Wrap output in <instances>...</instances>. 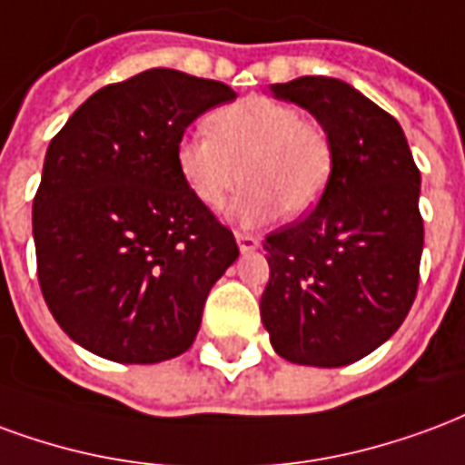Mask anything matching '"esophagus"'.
<instances>
[{"label":"esophagus","mask_w":465,"mask_h":465,"mask_svg":"<svg viewBox=\"0 0 465 465\" xmlns=\"http://www.w3.org/2000/svg\"><path fill=\"white\" fill-rule=\"evenodd\" d=\"M235 240L240 252H255L257 247H260V237L250 235V232H235Z\"/></svg>","instance_id":"34e87169"}]
</instances>
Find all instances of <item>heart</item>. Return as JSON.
Masks as SVG:
<instances>
[{
	"label": "heart",
	"mask_w": 465,
	"mask_h": 465,
	"mask_svg": "<svg viewBox=\"0 0 465 465\" xmlns=\"http://www.w3.org/2000/svg\"><path fill=\"white\" fill-rule=\"evenodd\" d=\"M208 131L210 135L188 134L178 141V173L210 210L223 208L245 178V191L232 205V218L245 225L272 220L280 210L300 218L317 205L330 183V134L292 104L240 98L210 114Z\"/></svg>",
	"instance_id": "1"
}]
</instances>
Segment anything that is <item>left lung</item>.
Masks as SVG:
<instances>
[{
    "label": "left lung",
    "mask_w": 465,
    "mask_h": 465,
    "mask_svg": "<svg viewBox=\"0 0 465 465\" xmlns=\"http://www.w3.org/2000/svg\"><path fill=\"white\" fill-rule=\"evenodd\" d=\"M270 91L324 125L334 163L317 208L262 242L270 282L260 314L282 359L344 367L384 344L411 310L421 173L399 121L344 81L300 76Z\"/></svg>",
    "instance_id": "left-lung-1"
}]
</instances>
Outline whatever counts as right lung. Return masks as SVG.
<instances>
[{"mask_svg":"<svg viewBox=\"0 0 465 465\" xmlns=\"http://www.w3.org/2000/svg\"><path fill=\"white\" fill-rule=\"evenodd\" d=\"M235 96L220 81L148 69L98 89L52 138L32 208L36 274L84 349L121 364L191 349L210 287L240 250L183 183L175 145Z\"/></svg>","mask_w":465,"mask_h":465,"instance_id":"add662e5","label":"right lung"}]
</instances>
